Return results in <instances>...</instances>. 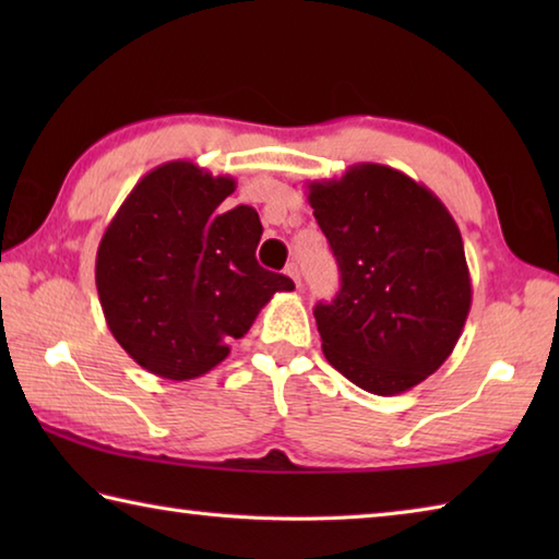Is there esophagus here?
Here are the masks:
<instances>
[{"instance_id": "34e87169", "label": "esophagus", "mask_w": 559, "mask_h": 559, "mask_svg": "<svg viewBox=\"0 0 559 559\" xmlns=\"http://www.w3.org/2000/svg\"><path fill=\"white\" fill-rule=\"evenodd\" d=\"M286 276H290L293 283H296V286L300 288V271H298L296 263H288V266H286Z\"/></svg>"}]
</instances>
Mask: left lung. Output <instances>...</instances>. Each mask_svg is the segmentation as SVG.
Here are the masks:
<instances>
[{
  "instance_id": "1",
  "label": "left lung",
  "mask_w": 559,
  "mask_h": 559,
  "mask_svg": "<svg viewBox=\"0 0 559 559\" xmlns=\"http://www.w3.org/2000/svg\"><path fill=\"white\" fill-rule=\"evenodd\" d=\"M340 266V293L318 302L328 362L359 390L394 396L453 353L471 310L461 231L437 194L400 169L359 163L308 185Z\"/></svg>"
}]
</instances>
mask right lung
Instances as JSON below:
<instances>
[{
    "instance_id": "1",
    "label": "right lung",
    "mask_w": 559,
    "mask_h": 559,
    "mask_svg": "<svg viewBox=\"0 0 559 559\" xmlns=\"http://www.w3.org/2000/svg\"><path fill=\"white\" fill-rule=\"evenodd\" d=\"M234 189L231 177L173 159L132 187L98 243L96 288L110 333L163 380L210 372L273 293L296 288L259 266L257 210H219Z\"/></svg>"
}]
</instances>
